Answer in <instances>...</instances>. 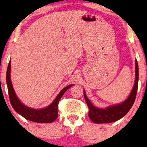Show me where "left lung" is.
<instances>
[{
  "label": "left lung",
  "instance_id": "left-lung-1",
  "mask_svg": "<svg viewBox=\"0 0 147 147\" xmlns=\"http://www.w3.org/2000/svg\"><path fill=\"white\" fill-rule=\"evenodd\" d=\"M138 65L137 60L135 59V81L130 95L121 103L108 106L106 108L96 107L90 102L84 90V96L89 108V118L92 122L97 124L110 123L116 122L124 117L133 105L138 89Z\"/></svg>",
  "mask_w": 147,
  "mask_h": 147
}]
</instances>
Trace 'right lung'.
I'll return each mask as SVG.
<instances>
[{
    "instance_id": "add662e5",
    "label": "right lung",
    "mask_w": 147,
    "mask_h": 147,
    "mask_svg": "<svg viewBox=\"0 0 147 147\" xmlns=\"http://www.w3.org/2000/svg\"><path fill=\"white\" fill-rule=\"evenodd\" d=\"M11 60H10L7 67L6 80H7L10 102H11V104L14 110L18 114H19L20 115L27 120H30V121L39 122V123H51L54 120H55L56 118H57V107L59 100L63 96L64 93L74 86L73 84L66 86L65 88L62 89L61 91L59 92V94L56 96V98L52 102V103L47 107L41 108V109H34V108H30L29 106L23 104L16 95L11 80Z\"/></svg>"
}]
</instances>
